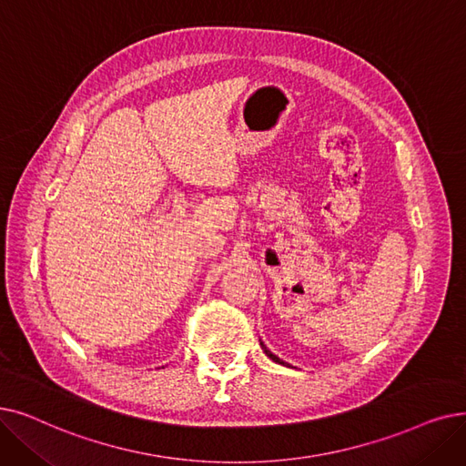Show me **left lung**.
I'll use <instances>...</instances> for the list:
<instances>
[{
  "label": "left lung",
  "instance_id": "1",
  "mask_svg": "<svg viewBox=\"0 0 466 466\" xmlns=\"http://www.w3.org/2000/svg\"><path fill=\"white\" fill-rule=\"evenodd\" d=\"M260 347H262V350H265V354H267V356H268V358H272V360H274V361H276V363H283V361H281V360H279V358H278V356H274V354H272V352H270V350H268V349H267V347H265V345H262V342H260Z\"/></svg>",
  "mask_w": 466,
  "mask_h": 466
}]
</instances>
